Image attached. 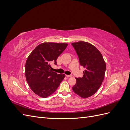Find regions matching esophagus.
Listing matches in <instances>:
<instances>
[{"instance_id": "obj_1", "label": "esophagus", "mask_w": 130, "mask_h": 130, "mask_svg": "<svg viewBox=\"0 0 130 130\" xmlns=\"http://www.w3.org/2000/svg\"><path fill=\"white\" fill-rule=\"evenodd\" d=\"M66 76L67 77H71L73 76L72 75H66Z\"/></svg>"}]
</instances>
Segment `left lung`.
I'll list each match as a JSON object with an SVG mask.
<instances>
[{
	"label": "left lung",
	"instance_id": "obj_1",
	"mask_svg": "<svg viewBox=\"0 0 130 130\" xmlns=\"http://www.w3.org/2000/svg\"><path fill=\"white\" fill-rule=\"evenodd\" d=\"M77 54L80 65L85 68L82 77L76 78L72 87L74 93L82 98L95 94L105 77L106 63L101 53L89 43L80 41L72 43Z\"/></svg>",
	"mask_w": 130,
	"mask_h": 130
}]
</instances>
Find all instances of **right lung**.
<instances>
[{
  "label": "right lung",
  "instance_id": "1",
  "mask_svg": "<svg viewBox=\"0 0 130 130\" xmlns=\"http://www.w3.org/2000/svg\"><path fill=\"white\" fill-rule=\"evenodd\" d=\"M67 43L45 42L37 45L29 55L25 63V77L31 89L42 98H46L56 91L64 74L52 71L50 63L56 60L67 46Z\"/></svg>",
  "mask_w": 130,
  "mask_h": 130
}]
</instances>
